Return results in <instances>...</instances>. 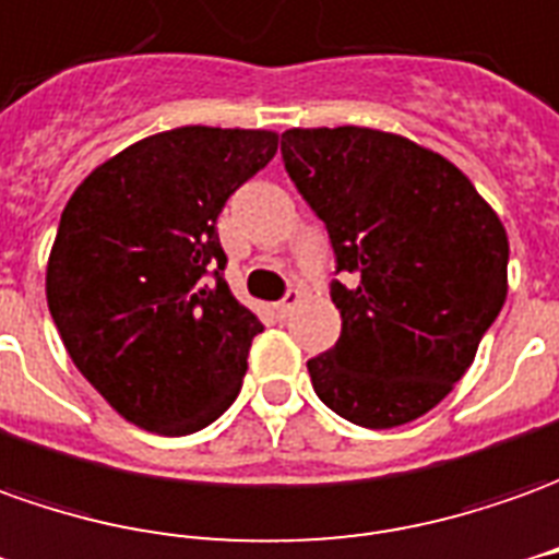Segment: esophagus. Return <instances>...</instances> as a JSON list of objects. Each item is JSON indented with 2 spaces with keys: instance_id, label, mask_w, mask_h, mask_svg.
<instances>
[{
  "instance_id": "esophagus-1",
  "label": "esophagus",
  "mask_w": 559,
  "mask_h": 559,
  "mask_svg": "<svg viewBox=\"0 0 559 559\" xmlns=\"http://www.w3.org/2000/svg\"><path fill=\"white\" fill-rule=\"evenodd\" d=\"M301 301H304L301 292H298V288H288L286 298L276 304V313H280V317H292V310H295V307H298Z\"/></svg>"
}]
</instances>
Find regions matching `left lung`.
<instances>
[{"mask_svg":"<svg viewBox=\"0 0 559 559\" xmlns=\"http://www.w3.org/2000/svg\"><path fill=\"white\" fill-rule=\"evenodd\" d=\"M288 179L325 222L337 344L307 361L337 417L392 429L423 417L475 361L508 295V237L460 169L371 127L283 133Z\"/></svg>","mask_w":559,"mask_h":559,"instance_id":"obj_1","label":"left lung"}]
</instances>
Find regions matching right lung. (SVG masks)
Instances as JSON below:
<instances>
[{
    "label": "right lung",
    "instance_id": "right-lung-1",
    "mask_svg": "<svg viewBox=\"0 0 559 559\" xmlns=\"http://www.w3.org/2000/svg\"><path fill=\"white\" fill-rule=\"evenodd\" d=\"M273 155L271 130L176 127L96 167L60 215L45 280L53 325L140 429L198 432L240 392L261 322L225 283L215 218Z\"/></svg>",
    "mask_w": 559,
    "mask_h": 559
}]
</instances>
